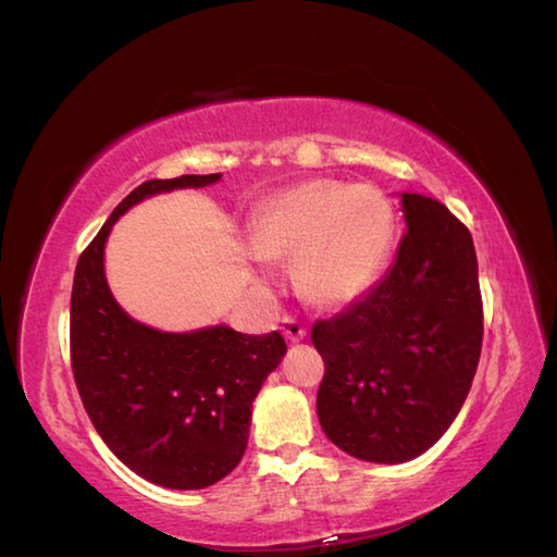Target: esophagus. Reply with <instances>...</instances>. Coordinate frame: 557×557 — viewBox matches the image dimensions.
Masks as SVG:
<instances>
[{"label":"esophagus","mask_w":557,"mask_h":557,"mask_svg":"<svg viewBox=\"0 0 557 557\" xmlns=\"http://www.w3.org/2000/svg\"><path fill=\"white\" fill-rule=\"evenodd\" d=\"M281 332L293 344H298V342H302L305 336H308V329H305V324L298 320V317H293V314L283 317V320H281Z\"/></svg>","instance_id":"1"}]
</instances>
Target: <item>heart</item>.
I'll return each mask as SVG.
<instances>
[{
    "label": "heart",
    "mask_w": 557,
    "mask_h": 557,
    "mask_svg": "<svg viewBox=\"0 0 557 557\" xmlns=\"http://www.w3.org/2000/svg\"><path fill=\"white\" fill-rule=\"evenodd\" d=\"M396 215L370 185L310 180L271 197L252 221L255 252L295 259V281L317 305L366 293L392 255Z\"/></svg>",
    "instance_id": "heart-1"
}]
</instances>
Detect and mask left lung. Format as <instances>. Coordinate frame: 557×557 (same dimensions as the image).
Masks as SVG:
<instances>
[{
	"label": "left lung",
	"instance_id": "left-lung-1",
	"mask_svg": "<svg viewBox=\"0 0 557 557\" xmlns=\"http://www.w3.org/2000/svg\"><path fill=\"white\" fill-rule=\"evenodd\" d=\"M408 231L377 286L312 326L324 360L317 416L338 449L401 463L445 435L483 344L479 262L445 203L401 195Z\"/></svg>",
	"mask_w": 557,
	"mask_h": 557
}]
</instances>
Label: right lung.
<instances>
[{"instance_id": "add662e5", "label": "right lung", "mask_w": 557, "mask_h": 557, "mask_svg": "<svg viewBox=\"0 0 557 557\" xmlns=\"http://www.w3.org/2000/svg\"><path fill=\"white\" fill-rule=\"evenodd\" d=\"M219 177L146 180L117 203L74 271L70 356L90 423L124 467L175 491L213 485L240 463L252 401L286 356V338L231 326L163 334L134 322L108 288L103 252L112 223L136 201Z\"/></svg>"}]
</instances>
